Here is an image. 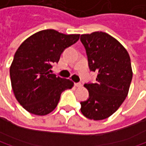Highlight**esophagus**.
Listing matches in <instances>:
<instances>
[{"mask_svg":"<svg viewBox=\"0 0 146 146\" xmlns=\"http://www.w3.org/2000/svg\"><path fill=\"white\" fill-rule=\"evenodd\" d=\"M74 85H75V87L80 88V87H82V84H80V83H75V84H74Z\"/></svg>","mask_w":146,"mask_h":146,"instance_id":"1","label":"esophagus"}]
</instances>
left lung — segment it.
<instances>
[{
    "instance_id": "8db88e82",
    "label": "left lung",
    "mask_w": 146,
    "mask_h": 146,
    "mask_svg": "<svg viewBox=\"0 0 146 146\" xmlns=\"http://www.w3.org/2000/svg\"><path fill=\"white\" fill-rule=\"evenodd\" d=\"M88 66L98 73L95 84H85L89 97L81 102V112L89 119L102 120L115 112L128 95L132 80L130 58L125 48L103 32L83 34Z\"/></svg>"
}]
</instances>
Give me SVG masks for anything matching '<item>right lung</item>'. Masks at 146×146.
I'll return each mask as SVG.
<instances>
[{
  "instance_id": "right-lung-1",
  "label": "right lung",
  "mask_w": 146,
  "mask_h": 146,
  "mask_svg": "<svg viewBox=\"0 0 146 146\" xmlns=\"http://www.w3.org/2000/svg\"><path fill=\"white\" fill-rule=\"evenodd\" d=\"M79 36L46 29L32 35L18 47L10 67V77L14 95L27 111L46 115L55 110L61 94L73 88V82L52 73L51 68Z\"/></svg>"
}]
</instances>
